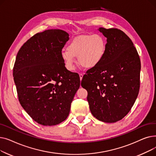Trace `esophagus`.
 Masks as SVG:
<instances>
[{
  "instance_id": "34e87169",
  "label": "esophagus",
  "mask_w": 156,
  "mask_h": 156,
  "mask_svg": "<svg viewBox=\"0 0 156 156\" xmlns=\"http://www.w3.org/2000/svg\"><path fill=\"white\" fill-rule=\"evenodd\" d=\"M83 74H80V80H82V78H83Z\"/></svg>"
}]
</instances>
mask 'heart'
I'll return each instance as SVG.
<instances>
[{
	"mask_svg": "<svg viewBox=\"0 0 156 156\" xmlns=\"http://www.w3.org/2000/svg\"><path fill=\"white\" fill-rule=\"evenodd\" d=\"M107 42L101 35L93 34L78 37L69 43L67 50L63 49L61 56L68 70L75 68L76 59L83 67L94 68L103 59L106 52Z\"/></svg>",
	"mask_w": 156,
	"mask_h": 156,
	"instance_id": "b5f03b06",
	"label": "heart"
}]
</instances>
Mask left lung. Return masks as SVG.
I'll use <instances>...</instances> for the list:
<instances>
[{
    "instance_id": "8db88e82",
    "label": "left lung",
    "mask_w": 156,
    "mask_h": 156,
    "mask_svg": "<svg viewBox=\"0 0 156 156\" xmlns=\"http://www.w3.org/2000/svg\"><path fill=\"white\" fill-rule=\"evenodd\" d=\"M107 38L102 61L88 69L81 85L88 92L93 116L105 122L123 118L133 105L140 89L141 64L131 39L117 28L99 30Z\"/></svg>"
}]
</instances>
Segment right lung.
<instances>
[{"label": "right lung", "instance_id": "obj_1", "mask_svg": "<svg viewBox=\"0 0 156 156\" xmlns=\"http://www.w3.org/2000/svg\"><path fill=\"white\" fill-rule=\"evenodd\" d=\"M69 40L61 30L38 33L23 44L13 68L18 99L35 121L54 126L66 119L80 85L78 73L65 67L61 53Z\"/></svg>", "mask_w": 156, "mask_h": 156}]
</instances>
